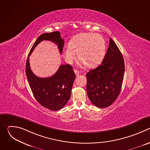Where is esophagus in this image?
<instances>
[{"instance_id": "esophagus-1", "label": "esophagus", "mask_w": 150, "mask_h": 150, "mask_svg": "<svg viewBox=\"0 0 150 150\" xmlns=\"http://www.w3.org/2000/svg\"><path fill=\"white\" fill-rule=\"evenodd\" d=\"M74 72H75V75H76V76H78L79 75V71H77L76 69H75V70H74Z\"/></svg>"}]
</instances>
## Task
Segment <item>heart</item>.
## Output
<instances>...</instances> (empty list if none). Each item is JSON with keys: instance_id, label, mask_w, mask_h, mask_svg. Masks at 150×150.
<instances>
[{"instance_id": "b5f03b06", "label": "heart", "mask_w": 150, "mask_h": 150, "mask_svg": "<svg viewBox=\"0 0 150 150\" xmlns=\"http://www.w3.org/2000/svg\"><path fill=\"white\" fill-rule=\"evenodd\" d=\"M106 45L104 38L99 34L81 33L72 38L69 45L63 49V56L68 63L72 62L76 57L83 65L93 68L102 62L105 54Z\"/></svg>"}]
</instances>
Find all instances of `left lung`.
I'll return each mask as SVG.
<instances>
[{"label": "left lung", "mask_w": 150, "mask_h": 150, "mask_svg": "<svg viewBox=\"0 0 150 150\" xmlns=\"http://www.w3.org/2000/svg\"><path fill=\"white\" fill-rule=\"evenodd\" d=\"M125 63L122 54L112 38L101 64L87 73V92L91 102L99 108L112 104L122 85Z\"/></svg>", "instance_id": "8db88e82"}]
</instances>
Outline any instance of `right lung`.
Returning <instances> with one entry per match:
<instances>
[{"label": "right lung", "mask_w": 150, "mask_h": 150, "mask_svg": "<svg viewBox=\"0 0 150 150\" xmlns=\"http://www.w3.org/2000/svg\"><path fill=\"white\" fill-rule=\"evenodd\" d=\"M43 40L51 41L57 45L62 53L64 40L59 31L44 33L37 38L28 54L26 63V75L32 93L37 101L45 108L56 111L61 109L70 98L75 74L69 64L62 65L52 76L40 78L31 70L29 56L35 47Z\"/></svg>", "instance_id": "1"}]
</instances>
